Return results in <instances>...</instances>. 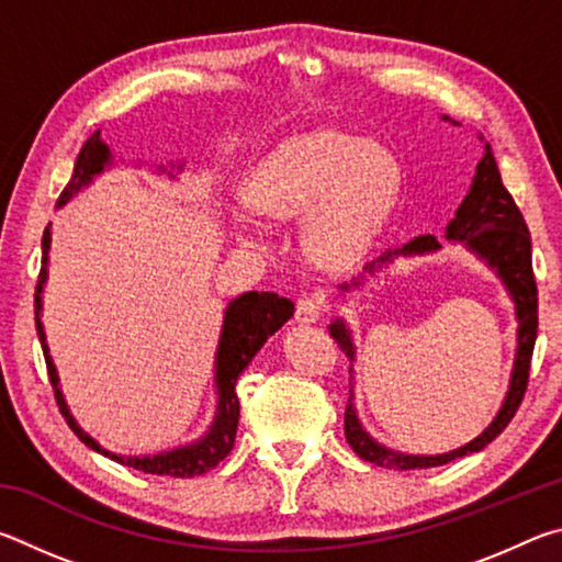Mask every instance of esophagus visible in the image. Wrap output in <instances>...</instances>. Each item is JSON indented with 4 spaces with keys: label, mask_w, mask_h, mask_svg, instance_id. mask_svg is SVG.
Instances as JSON below:
<instances>
[{
    "label": "esophagus",
    "mask_w": 562,
    "mask_h": 562,
    "mask_svg": "<svg viewBox=\"0 0 562 562\" xmlns=\"http://www.w3.org/2000/svg\"><path fill=\"white\" fill-rule=\"evenodd\" d=\"M325 312V302H322L319 292L302 294L297 300V307H294V319L302 322V325H310V322H317Z\"/></svg>",
    "instance_id": "esophagus-1"
}]
</instances>
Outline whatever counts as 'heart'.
I'll return each instance as SVG.
<instances>
[{
    "label": "heart",
    "instance_id": "1",
    "mask_svg": "<svg viewBox=\"0 0 562 562\" xmlns=\"http://www.w3.org/2000/svg\"><path fill=\"white\" fill-rule=\"evenodd\" d=\"M402 190L392 150L341 131H312L272 148L245 180V203L265 217L304 213L302 237L322 265L359 260L382 231ZM240 240H252L250 215L233 213Z\"/></svg>",
    "mask_w": 562,
    "mask_h": 562
}]
</instances>
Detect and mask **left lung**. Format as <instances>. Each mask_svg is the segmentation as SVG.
<instances>
[{
    "label": "left lung",
    "mask_w": 562,
    "mask_h": 562,
    "mask_svg": "<svg viewBox=\"0 0 562 562\" xmlns=\"http://www.w3.org/2000/svg\"><path fill=\"white\" fill-rule=\"evenodd\" d=\"M449 121V116H443ZM446 240L463 243L475 258L483 260L488 268L498 274L503 288L508 290L513 304H516V319H518V347H516V361H513L510 384L508 394L503 398L498 414L488 424V429L475 436L461 449H453L449 453L439 456H412V453H398L394 449H386L379 441H374L364 429H361L357 408H355V392L349 389V404L345 412V436L347 443L351 446L359 459L369 463L384 465V469L408 471V469H431V465H443L461 456H469L473 451L486 449V446L496 439V436L506 429L508 422L516 416L518 406L526 396L528 376H530V359L532 347H536L538 337V288L536 278H532V260H530V233L528 225L522 221V213L518 211L516 201L506 190L498 173L496 158L493 150L486 144V154L475 166V176L471 180L469 195L463 198V203L456 211L453 221L446 225ZM441 243L434 235H418L412 243H406L402 250L384 252L382 258L369 262L364 272L374 274L379 268H384L386 262H392L398 255H426L436 252ZM361 284L355 280L351 284H341V292ZM329 337H335L339 349L345 351L349 361H355V341H351V331L347 329L345 319H335L329 325Z\"/></svg>",
    "instance_id": "left-lung-1"
}]
</instances>
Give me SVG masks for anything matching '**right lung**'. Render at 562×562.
Instances as JSON below:
<instances>
[{
  "instance_id": "obj_1",
  "label": "right lung",
  "mask_w": 562,
  "mask_h": 562,
  "mask_svg": "<svg viewBox=\"0 0 562 562\" xmlns=\"http://www.w3.org/2000/svg\"><path fill=\"white\" fill-rule=\"evenodd\" d=\"M111 150L101 140V131L93 133V136L83 144L79 158L74 164L71 180L61 190L56 207H61L71 201V198L79 193L81 188H87L93 178L103 173L111 166ZM160 173H166V168H158ZM180 170V166H178ZM173 178V173H168ZM49 245H52V231L46 227L42 235V270H40V282H36V294H34V315H36V335H40L44 359H46V372H49L56 404H59L66 424L71 426V431L79 436V439L101 456H109L111 461L131 465V469L154 473V475H173V479H193V475H203L205 471L215 469L227 453L233 451L235 443V431H237V418H240V402H237V376H240L247 364H250L252 357L258 355L260 347L272 337L284 322L294 315V304L288 297H280L274 292H245L240 297L231 300L225 307L223 317V329H221V341H217V355H215V386H217V408L215 418L201 439L178 446V449H170L164 453L154 456H119L103 449V446L91 439V436L76 424L71 416L69 406L64 402L61 386H59V374H56L54 359L49 355V345H46L44 325H42V292L46 282V272H49Z\"/></svg>"
}]
</instances>
